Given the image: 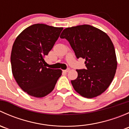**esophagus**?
<instances>
[{"mask_svg": "<svg viewBox=\"0 0 129 129\" xmlns=\"http://www.w3.org/2000/svg\"><path fill=\"white\" fill-rule=\"evenodd\" d=\"M69 71H70V69L68 68V69H67L66 70H64V71H63V72H68Z\"/></svg>", "mask_w": 129, "mask_h": 129, "instance_id": "1", "label": "esophagus"}]
</instances>
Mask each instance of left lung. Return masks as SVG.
I'll return each instance as SVG.
<instances>
[{"label":"left lung","mask_w":129,"mask_h":129,"mask_svg":"<svg viewBox=\"0 0 129 129\" xmlns=\"http://www.w3.org/2000/svg\"><path fill=\"white\" fill-rule=\"evenodd\" d=\"M60 37L69 42L77 58L85 59L86 69H77V78L71 80L75 90L86 98L103 93L111 84L117 66L110 37L90 25L65 28Z\"/></svg>","instance_id":"1"}]
</instances>
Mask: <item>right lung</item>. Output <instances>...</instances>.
<instances>
[{"label": "right lung", "instance_id": "obj_1", "mask_svg": "<svg viewBox=\"0 0 129 129\" xmlns=\"http://www.w3.org/2000/svg\"><path fill=\"white\" fill-rule=\"evenodd\" d=\"M62 30V27L34 24L24 30L13 44L10 57L13 75L30 95H48L62 75L60 69L46 67L44 57L52 49Z\"/></svg>", "mask_w": 129, "mask_h": 129}]
</instances>
